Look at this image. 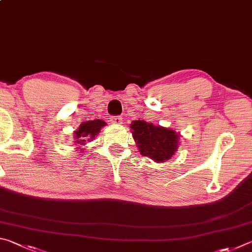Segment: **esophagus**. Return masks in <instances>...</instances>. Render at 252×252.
Returning a JSON list of instances; mask_svg holds the SVG:
<instances>
[{"mask_svg":"<svg viewBox=\"0 0 252 252\" xmlns=\"http://www.w3.org/2000/svg\"><path fill=\"white\" fill-rule=\"evenodd\" d=\"M110 122L115 124V125H121V124H123V118L121 116H113L110 118Z\"/></svg>","mask_w":252,"mask_h":252,"instance_id":"34e87169","label":"esophagus"}]
</instances>
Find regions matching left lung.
<instances>
[{
	"label": "left lung",
	"mask_w": 252,
	"mask_h": 252,
	"mask_svg": "<svg viewBox=\"0 0 252 252\" xmlns=\"http://www.w3.org/2000/svg\"><path fill=\"white\" fill-rule=\"evenodd\" d=\"M130 128L139 153L155 162L169 160L180 145L182 135L176 133L175 129L145 121H133Z\"/></svg>",
	"instance_id": "1"
}]
</instances>
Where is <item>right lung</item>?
I'll use <instances>...</instances> for the list:
<instances>
[{
  "label": "right lung",
  "instance_id": "add662e5",
  "mask_svg": "<svg viewBox=\"0 0 252 252\" xmlns=\"http://www.w3.org/2000/svg\"><path fill=\"white\" fill-rule=\"evenodd\" d=\"M106 125V123L101 119H94V121H88V122H83L77 130L74 131V140L75 144H76V151L84 152L83 146H85L87 143L92 142L97 135L99 134L100 129Z\"/></svg>",
  "mask_w": 252,
  "mask_h": 252
}]
</instances>
